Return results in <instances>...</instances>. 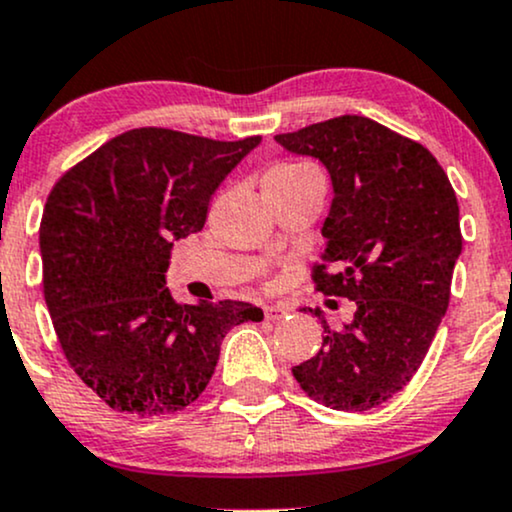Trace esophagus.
Masks as SVG:
<instances>
[{"mask_svg": "<svg viewBox=\"0 0 512 512\" xmlns=\"http://www.w3.org/2000/svg\"><path fill=\"white\" fill-rule=\"evenodd\" d=\"M289 313L291 308L286 303H274L264 308V317H267V320H281V317H286Z\"/></svg>", "mask_w": 512, "mask_h": 512, "instance_id": "obj_1", "label": "esophagus"}]
</instances>
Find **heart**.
Masks as SVG:
<instances>
[{
    "instance_id": "heart-1",
    "label": "heart",
    "mask_w": 512,
    "mask_h": 512,
    "mask_svg": "<svg viewBox=\"0 0 512 512\" xmlns=\"http://www.w3.org/2000/svg\"><path fill=\"white\" fill-rule=\"evenodd\" d=\"M303 170H310V168L301 166V163H279V166H274L272 170H269L267 178H264V180H269V178H286V175L303 173Z\"/></svg>"
}]
</instances>
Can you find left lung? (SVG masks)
Returning a JSON list of instances; mask_svg holds the SVG:
<instances>
[{"label": "left lung", "instance_id": "obj_1", "mask_svg": "<svg viewBox=\"0 0 512 512\" xmlns=\"http://www.w3.org/2000/svg\"><path fill=\"white\" fill-rule=\"evenodd\" d=\"M274 139L330 173L327 243L313 279L317 291L356 303L342 330L310 310L325 337L293 378L330 409H373L414 378L448 310L462 252L455 190L431 151L361 115Z\"/></svg>", "mask_w": 512, "mask_h": 512}]
</instances>
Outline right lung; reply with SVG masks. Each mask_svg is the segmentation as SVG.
<instances>
[{
    "label": "right lung",
    "mask_w": 512,
    "mask_h": 512,
    "mask_svg": "<svg viewBox=\"0 0 512 512\" xmlns=\"http://www.w3.org/2000/svg\"><path fill=\"white\" fill-rule=\"evenodd\" d=\"M262 142L129 129L57 180L40 221L43 291L69 366L110 409H185L214 375L221 342L262 310L180 305L170 250L204 228L211 195Z\"/></svg>",
    "instance_id": "1"
}]
</instances>
